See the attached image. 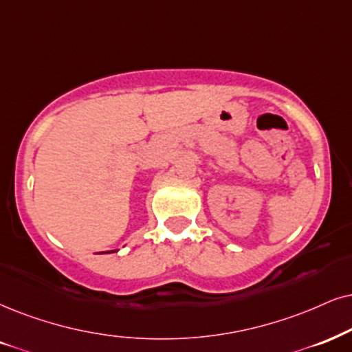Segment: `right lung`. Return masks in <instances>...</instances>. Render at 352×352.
Wrapping results in <instances>:
<instances>
[{
	"instance_id": "obj_1",
	"label": "right lung",
	"mask_w": 352,
	"mask_h": 352,
	"mask_svg": "<svg viewBox=\"0 0 352 352\" xmlns=\"http://www.w3.org/2000/svg\"><path fill=\"white\" fill-rule=\"evenodd\" d=\"M115 252H117V250H115ZM105 253H110V252H105Z\"/></svg>"
}]
</instances>
